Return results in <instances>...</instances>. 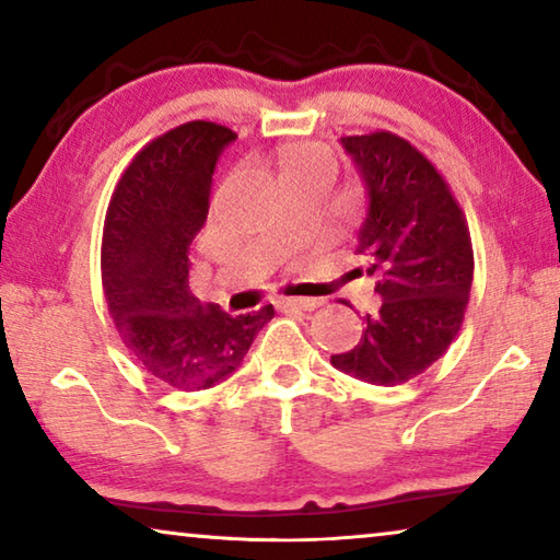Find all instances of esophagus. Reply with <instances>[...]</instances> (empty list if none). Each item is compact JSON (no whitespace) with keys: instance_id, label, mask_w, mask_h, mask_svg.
I'll use <instances>...</instances> for the list:
<instances>
[{"instance_id":"esophagus-1","label":"esophagus","mask_w":560,"mask_h":560,"mask_svg":"<svg viewBox=\"0 0 560 560\" xmlns=\"http://www.w3.org/2000/svg\"><path fill=\"white\" fill-rule=\"evenodd\" d=\"M277 308L283 311H314L318 308V301L316 299H277Z\"/></svg>"}]
</instances>
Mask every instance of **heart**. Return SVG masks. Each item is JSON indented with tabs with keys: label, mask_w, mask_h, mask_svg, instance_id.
I'll return each mask as SVG.
<instances>
[{
	"label": "heart",
	"mask_w": 560,
	"mask_h": 560,
	"mask_svg": "<svg viewBox=\"0 0 560 560\" xmlns=\"http://www.w3.org/2000/svg\"><path fill=\"white\" fill-rule=\"evenodd\" d=\"M320 165H330V155L316 145H293L281 153L283 175L301 173V170H311Z\"/></svg>",
	"instance_id": "b5f03b06"
}]
</instances>
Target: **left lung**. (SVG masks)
Wrapping results in <instances>:
<instances>
[{
  "instance_id": "8db88e82",
  "label": "left lung",
  "mask_w": 560,
  "mask_h": 560,
  "mask_svg": "<svg viewBox=\"0 0 560 560\" xmlns=\"http://www.w3.org/2000/svg\"><path fill=\"white\" fill-rule=\"evenodd\" d=\"M365 185L368 210L355 252L383 299L363 316L355 348L330 355L340 373L400 385L440 360L469 303L474 254L467 222L444 177L393 132L340 138Z\"/></svg>"
}]
</instances>
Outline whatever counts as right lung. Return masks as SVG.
<instances>
[{"instance_id": "1", "label": "right lung", "mask_w": 560, "mask_h": 560, "mask_svg": "<svg viewBox=\"0 0 560 560\" xmlns=\"http://www.w3.org/2000/svg\"><path fill=\"white\" fill-rule=\"evenodd\" d=\"M236 136L207 120L148 143L122 173L106 212L103 293L122 343L150 375L205 390L242 365L273 306L230 316L189 291V244L210 212L212 175Z\"/></svg>"}]
</instances>
